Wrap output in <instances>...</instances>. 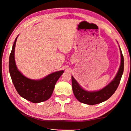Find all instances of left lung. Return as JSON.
Listing matches in <instances>:
<instances>
[{"label": "left lung", "mask_w": 131, "mask_h": 131, "mask_svg": "<svg viewBox=\"0 0 131 131\" xmlns=\"http://www.w3.org/2000/svg\"><path fill=\"white\" fill-rule=\"evenodd\" d=\"M119 48L121 54V63L119 69L114 79L102 89L96 91L85 90L79 85L74 77L72 76L73 92L79 102L87 105H96L107 100L116 91L124 72V57L119 46Z\"/></svg>", "instance_id": "obj_1"}]
</instances>
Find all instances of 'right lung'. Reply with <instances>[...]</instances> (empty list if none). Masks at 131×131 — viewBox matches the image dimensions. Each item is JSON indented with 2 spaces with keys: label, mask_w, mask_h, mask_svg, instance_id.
<instances>
[{
  "label": "right lung",
  "mask_w": 131,
  "mask_h": 131,
  "mask_svg": "<svg viewBox=\"0 0 131 131\" xmlns=\"http://www.w3.org/2000/svg\"><path fill=\"white\" fill-rule=\"evenodd\" d=\"M18 36V35L15 40L9 57V72L13 83L19 95L26 100L34 103L47 101L51 96L55 84L64 71L54 72L40 80L25 77L18 69L15 61V47Z\"/></svg>",
  "instance_id": "right-lung-1"
}]
</instances>
